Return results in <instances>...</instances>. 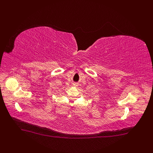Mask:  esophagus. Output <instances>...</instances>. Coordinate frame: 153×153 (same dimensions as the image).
Wrapping results in <instances>:
<instances>
[{
  "label": "esophagus",
  "instance_id": "1",
  "mask_svg": "<svg viewBox=\"0 0 153 153\" xmlns=\"http://www.w3.org/2000/svg\"><path fill=\"white\" fill-rule=\"evenodd\" d=\"M76 84H77L76 83H75V84H74V85H76Z\"/></svg>",
  "mask_w": 153,
  "mask_h": 153
}]
</instances>
